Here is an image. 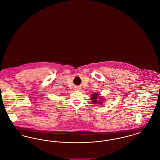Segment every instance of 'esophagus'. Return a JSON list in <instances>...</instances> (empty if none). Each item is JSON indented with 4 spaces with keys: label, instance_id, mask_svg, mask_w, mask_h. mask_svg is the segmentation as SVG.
<instances>
[{
    "label": "esophagus",
    "instance_id": "esophagus-1",
    "mask_svg": "<svg viewBox=\"0 0 160 160\" xmlns=\"http://www.w3.org/2000/svg\"><path fill=\"white\" fill-rule=\"evenodd\" d=\"M81 88H80V87H77V88H75V91H81Z\"/></svg>",
    "mask_w": 160,
    "mask_h": 160
}]
</instances>
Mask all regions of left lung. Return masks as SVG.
Returning <instances> with one entry per match:
<instances>
[{"label": "left lung", "mask_w": 160, "mask_h": 160, "mask_svg": "<svg viewBox=\"0 0 160 160\" xmlns=\"http://www.w3.org/2000/svg\"><path fill=\"white\" fill-rule=\"evenodd\" d=\"M91 100H92V102L93 103V104H101L102 102H103V101H98V94H96V93H94V94H92V95H91ZM99 100H102L103 99L100 98Z\"/></svg>", "instance_id": "left-lung-1"}]
</instances>
